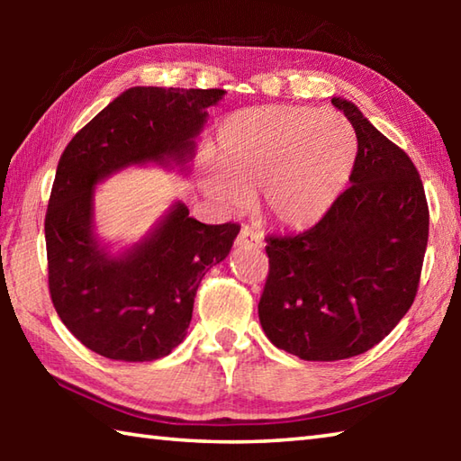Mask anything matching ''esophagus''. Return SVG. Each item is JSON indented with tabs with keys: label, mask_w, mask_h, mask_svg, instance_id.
Instances as JSON below:
<instances>
[{
	"label": "esophagus",
	"mask_w": 461,
	"mask_h": 461,
	"mask_svg": "<svg viewBox=\"0 0 461 461\" xmlns=\"http://www.w3.org/2000/svg\"><path fill=\"white\" fill-rule=\"evenodd\" d=\"M262 233L258 230H254L252 225H244L240 230V236L236 238V246L238 248H262Z\"/></svg>",
	"instance_id": "1"
}]
</instances>
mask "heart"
Instances as JSON below:
<instances>
[{
	"instance_id": "1",
	"label": "heart",
	"mask_w": 461,
	"mask_h": 461,
	"mask_svg": "<svg viewBox=\"0 0 461 461\" xmlns=\"http://www.w3.org/2000/svg\"><path fill=\"white\" fill-rule=\"evenodd\" d=\"M357 138L346 118L311 107L267 105L233 113L217 136L209 186L240 207L262 189L285 228H309L330 212L352 178Z\"/></svg>"
}]
</instances>
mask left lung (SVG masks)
Wrapping results in <instances>:
<instances>
[{
	"label": "left lung",
	"instance_id": "obj_1",
	"mask_svg": "<svg viewBox=\"0 0 461 461\" xmlns=\"http://www.w3.org/2000/svg\"><path fill=\"white\" fill-rule=\"evenodd\" d=\"M331 104L352 123V178L313 228L268 236L258 303L267 338L301 360L335 362L376 346L415 301L429 238L423 183L409 154L352 101Z\"/></svg>",
	"mask_w": 461,
	"mask_h": 461
}]
</instances>
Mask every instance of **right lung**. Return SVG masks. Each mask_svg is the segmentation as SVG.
<instances>
[{"instance_id":"1","label":"right lung","mask_w":461,"mask_h":461,"mask_svg":"<svg viewBox=\"0 0 461 461\" xmlns=\"http://www.w3.org/2000/svg\"><path fill=\"white\" fill-rule=\"evenodd\" d=\"M223 89L131 87L62 152L44 220L49 291L60 321L109 360L152 362L185 339L201 278L230 254L238 223L207 225L175 203L148 236L112 256L93 233V191L131 165H186Z\"/></svg>"}]
</instances>
